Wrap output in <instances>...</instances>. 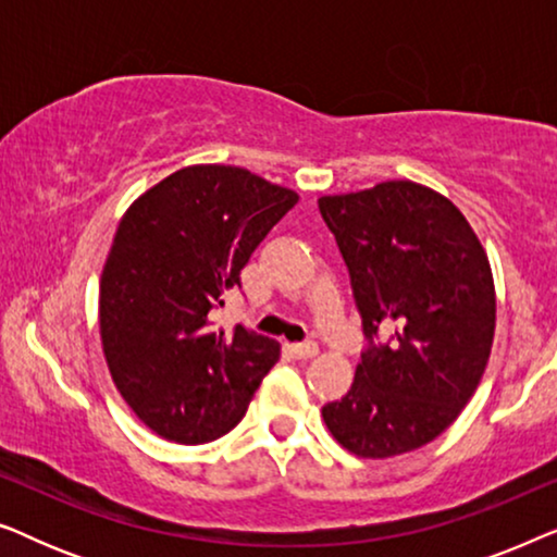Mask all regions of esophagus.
Instances as JSON below:
<instances>
[{"label":"esophagus","mask_w":557,"mask_h":557,"mask_svg":"<svg viewBox=\"0 0 557 557\" xmlns=\"http://www.w3.org/2000/svg\"><path fill=\"white\" fill-rule=\"evenodd\" d=\"M294 355L299 357V360H311V357L319 355V345L314 339H307V342H299V345H294Z\"/></svg>","instance_id":"1"}]
</instances>
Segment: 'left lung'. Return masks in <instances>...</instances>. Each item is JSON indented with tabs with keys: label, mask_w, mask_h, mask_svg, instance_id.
Here are the masks:
<instances>
[{
	"label": "left lung",
	"mask_w": 557,
	"mask_h": 557,
	"mask_svg": "<svg viewBox=\"0 0 557 557\" xmlns=\"http://www.w3.org/2000/svg\"><path fill=\"white\" fill-rule=\"evenodd\" d=\"M319 212L368 337L352 387L322 408L326 429L360 459L416 451L459 418L490 362V258L448 197L410 180L319 197ZM380 329L392 339L375 343Z\"/></svg>",
	"instance_id": "left-lung-1"
}]
</instances>
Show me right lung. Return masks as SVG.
Returning a JSON list of instances; mask_svg holds the SVG:
<instances>
[{
    "mask_svg": "<svg viewBox=\"0 0 557 557\" xmlns=\"http://www.w3.org/2000/svg\"><path fill=\"white\" fill-rule=\"evenodd\" d=\"M299 195L225 164L177 170L121 218L98 296L113 385L136 418L174 444H208L246 416L281 345L212 311Z\"/></svg>",
    "mask_w": 557,
    "mask_h": 557,
    "instance_id": "1",
    "label": "right lung"
}]
</instances>
